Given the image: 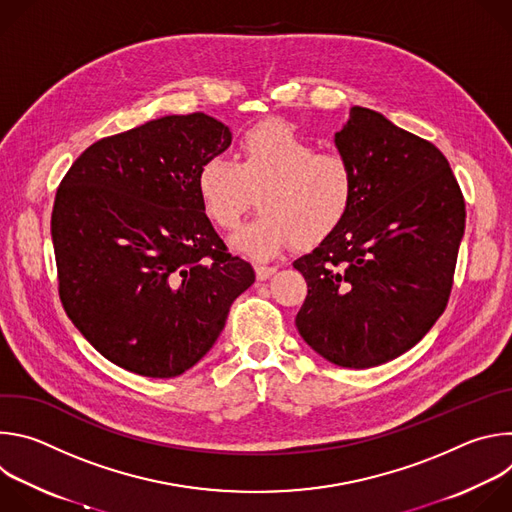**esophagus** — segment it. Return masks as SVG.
I'll return each mask as SVG.
<instances>
[{"mask_svg": "<svg viewBox=\"0 0 512 512\" xmlns=\"http://www.w3.org/2000/svg\"><path fill=\"white\" fill-rule=\"evenodd\" d=\"M275 271H277L275 265H255L257 279H267V277H271Z\"/></svg>", "mask_w": 512, "mask_h": 512, "instance_id": "obj_1", "label": "esophagus"}]
</instances>
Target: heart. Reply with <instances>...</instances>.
<instances>
[{
  "label": "heart",
  "mask_w": 512,
  "mask_h": 512,
  "mask_svg": "<svg viewBox=\"0 0 512 512\" xmlns=\"http://www.w3.org/2000/svg\"><path fill=\"white\" fill-rule=\"evenodd\" d=\"M196 190L208 221L237 231L255 202L259 216L235 247L267 259L291 241L310 247L334 233L352 208L356 172L338 152H318L296 125L267 119L249 127L237 143V162L212 156L196 174Z\"/></svg>",
  "instance_id": "1"
}]
</instances>
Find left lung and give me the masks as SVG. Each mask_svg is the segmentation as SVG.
Masks as SVG:
<instances>
[{"mask_svg":"<svg viewBox=\"0 0 512 512\" xmlns=\"http://www.w3.org/2000/svg\"><path fill=\"white\" fill-rule=\"evenodd\" d=\"M334 141L354 166L356 196L342 225L294 261L308 283L296 326L326 360L369 369L444 314L466 204L446 156L377 111L352 107Z\"/></svg>","mask_w":512,"mask_h":512,"instance_id":"8db88e82","label":"left lung"}]
</instances>
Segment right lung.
Wrapping results in <instances>:
<instances>
[{"instance_id":"add662e5","label":"right lung","mask_w":512,"mask_h":512,"mask_svg":"<svg viewBox=\"0 0 512 512\" xmlns=\"http://www.w3.org/2000/svg\"><path fill=\"white\" fill-rule=\"evenodd\" d=\"M231 139L204 113L154 119L89 145L56 190L50 233L62 308L125 371L170 379L194 367L255 281L196 190L202 162Z\"/></svg>"}]
</instances>
